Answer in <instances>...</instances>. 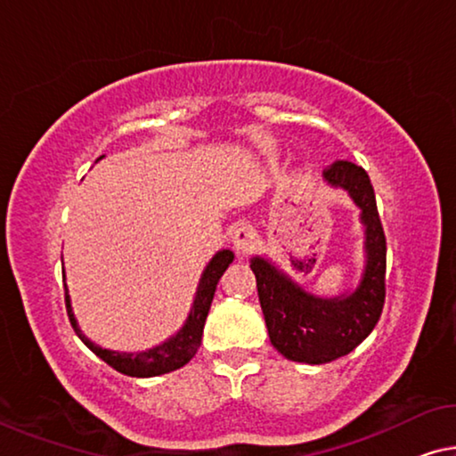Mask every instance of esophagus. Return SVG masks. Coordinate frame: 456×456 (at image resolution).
<instances>
[{
  "instance_id": "1",
  "label": "esophagus",
  "mask_w": 456,
  "mask_h": 456,
  "mask_svg": "<svg viewBox=\"0 0 456 456\" xmlns=\"http://www.w3.org/2000/svg\"><path fill=\"white\" fill-rule=\"evenodd\" d=\"M231 240H233V248L237 249V254L245 256V254H251V251L256 249L257 233L254 227L248 225V223H243V225H240L233 231V237H231Z\"/></svg>"
}]
</instances>
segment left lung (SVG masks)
Returning a JSON list of instances; mask_svg holds the SVG:
<instances>
[{
  "instance_id": "left-lung-1",
  "label": "left lung",
  "mask_w": 456,
  "mask_h": 456,
  "mask_svg": "<svg viewBox=\"0 0 456 456\" xmlns=\"http://www.w3.org/2000/svg\"><path fill=\"white\" fill-rule=\"evenodd\" d=\"M322 176L359 208L365 264L355 290L324 298L306 292L267 257L249 262L272 345L286 359L308 365L329 363L355 349L375 329L386 300V235L370 176L346 160L335 162Z\"/></svg>"
}]
</instances>
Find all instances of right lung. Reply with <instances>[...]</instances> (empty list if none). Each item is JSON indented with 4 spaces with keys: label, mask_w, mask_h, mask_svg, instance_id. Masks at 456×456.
Listing matches in <instances>:
<instances>
[{
    "label": "right lung",
    "mask_w": 456,
    "mask_h": 456,
    "mask_svg": "<svg viewBox=\"0 0 456 456\" xmlns=\"http://www.w3.org/2000/svg\"><path fill=\"white\" fill-rule=\"evenodd\" d=\"M233 257L235 254L231 249L216 251V254L211 257V262L207 264L205 272H202L197 294H194V300L191 306V313L186 316L184 324L178 329L176 335L166 338L162 345H156L151 346V349L142 351V353H119V351L103 349V346L95 345L91 338L85 337V332L81 329H78V322L70 306L69 288L64 284V298H67V313H69L72 329H75L78 338H81V341L89 346L97 357L103 359L107 365H111L113 370L119 373L132 375V378H156V375L180 370V367L189 363V361L197 355L200 338H202V329H205V321H207L208 308H211L216 284H219L223 272H225L229 264L233 262Z\"/></svg>",
    "instance_id": "right-lung-1"
}]
</instances>
